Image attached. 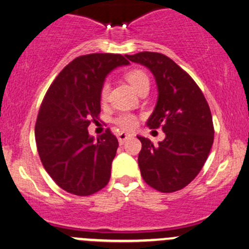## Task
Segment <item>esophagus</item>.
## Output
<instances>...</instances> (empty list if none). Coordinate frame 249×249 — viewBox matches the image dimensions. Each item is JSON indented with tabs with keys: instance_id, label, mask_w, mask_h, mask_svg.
I'll return each instance as SVG.
<instances>
[{
	"instance_id": "esophagus-1",
	"label": "esophagus",
	"mask_w": 249,
	"mask_h": 249,
	"mask_svg": "<svg viewBox=\"0 0 249 249\" xmlns=\"http://www.w3.org/2000/svg\"><path fill=\"white\" fill-rule=\"evenodd\" d=\"M130 137H132V135L126 132H119L118 133V141H119V144H123L126 140H129Z\"/></svg>"
}]
</instances>
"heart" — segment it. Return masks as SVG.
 <instances>
[{
    "instance_id": "obj_1",
    "label": "heart",
    "mask_w": 249,
    "mask_h": 249,
    "mask_svg": "<svg viewBox=\"0 0 249 249\" xmlns=\"http://www.w3.org/2000/svg\"><path fill=\"white\" fill-rule=\"evenodd\" d=\"M125 77H126L127 82L131 85V87L136 91H140L142 88L149 87V77L146 76L144 71L140 69H133L127 71L125 74ZM109 91V86L108 83L105 82L103 83L100 88V99L101 101H106L107 96H108ZM114 124L118 125L122 130H125V131H130V130L135 129L136 125H137V117L132 113H120L119 116H117L113 119Z\"/></svg>"
}]
</instances>
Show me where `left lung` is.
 I'll use <instances>...</instances> for the list:
<instances>
[{"label": "left lung", "instance_id": "1", "mask_svg": "<svg viewBox=\"0 0 249 249\" xmlns=\"http://www.w3.org/2000/svg\"><path fill=\"white\" fill-rule=\"evenodd\" d=\"M126 57L153 72L159 96L146 125L162 127L166 135L158 145L137 136L142 143L141 174L160 192L181 190L197 177L210 154L214 133L210 107L193 78L169 57L148 51Z\"/></svg>", "mask_w": 249, "mask_h": 249}]
</instances>
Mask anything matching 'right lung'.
Instances as JSON below:
<instances>
[{"label": "right lung", "instance_id": "right-lung-1", "mask_svg": "<svg viewBox=\"0 0 249 249\" xmlns=\"http://www.w3.org/2000/svg\"><path fill=\"white\" fill-rule=\"evenodd\" d=\"M129 61L118 53H90L70 62L54 78L39 109L36 143L45 171L75 196H90L108 184L118 149L107 129L89 136L87 127L100 113V88L107 75Z\"/></svg>", "mask_w": 249, "mask_h": 249}]
</instances>
